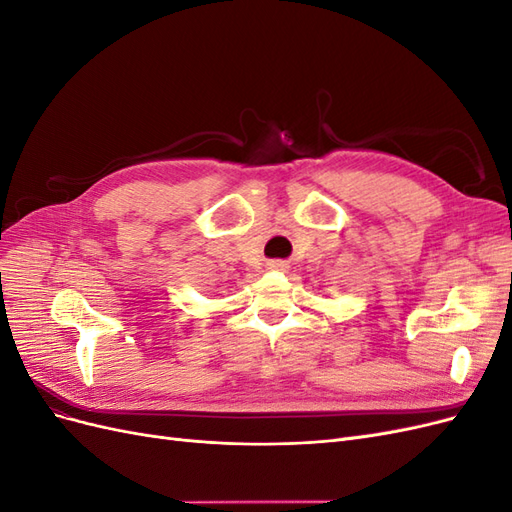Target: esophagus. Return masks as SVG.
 Masks as SVG:
<instances>
[{
  "label": "esophagus",
  "instance_id": "obj_1",
  "mask_svg": "<svg viewBox=\"0 0 512 512\" xmlns=\"http://www.w3.org/2000/svg\"><path fill=\"white\" fill-rule=\"evenodd\" d=\"M269 269H273V271H286L288 265H286L284 260H271L269 262Z\"/></svg>",
  "mask_w": 512,
  "mask_h": 512
}]
</instances>
